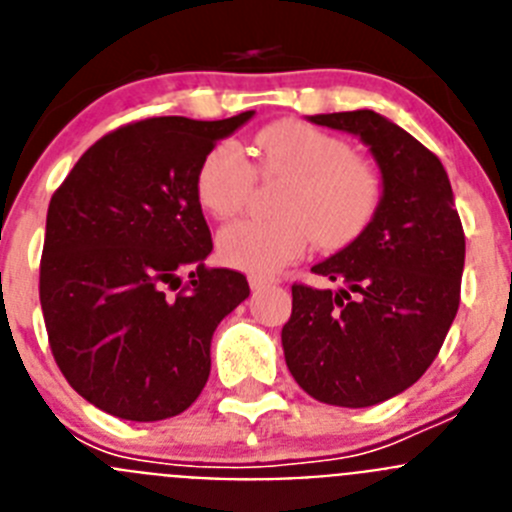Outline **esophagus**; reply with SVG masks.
I'll use <instances>...</instances> for the list:
<instances>
[{
    "label": "esophagus",
    "instance_id": "34e87169",
    "mask_svg": "<svg viewBox=\"0 0 512 512\" xmlns=\"http://www.w3.org/2000/svg\"><path fill=\"white\" fill-rule=\"evenodd\" d=\"M248 284H251V289H264V287H269V284H274V279L256 277V274H251V277H248Z\"/></svg>",
    "mask_w": 512,
    "mask_h": 512
}]
</instances>
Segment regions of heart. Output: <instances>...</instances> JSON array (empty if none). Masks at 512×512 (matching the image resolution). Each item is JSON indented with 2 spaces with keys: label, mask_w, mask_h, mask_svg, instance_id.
Instances as JSON below:
<instances>
[{
  "label": "heart",
  "mask_w": 512,
  "mask_h": 512,
  "mask_svg": "<svg viewBox=\"0 0 512 512\" xmlns=\"http://www.w3.org/2000/svg\"><path fill=\"white\" fill-rule=\"evenodd\" d=\"M264 174L289 176L277 220L243 217L217 233V253L233 269L274 274L310 248L338 251L366 233L382 205V176L356 158L346 140L307 122L284 120L253 140ZM256 171L241 146L223 140L202 158L194 192L210 215L230 217L241 210Z\"/></svg>",
  "instance_id": "b5f03b06"
}]
</instances>
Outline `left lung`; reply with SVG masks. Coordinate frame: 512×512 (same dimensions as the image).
<instances>
[{
    "instance_id": "left-lung-1",
    "label": "left lung",
    "mask_w": 512,
    "mask_h": 512,
    "mask_svg": "<svg viewBox=\"0 0 512 512\" xmlns=\"http://www.w3.org/2000/svg\"><path fill=\"white\" fill-rule=\"evenodd\" d=\"M369 146L382 205L361 238L312 266L341 287H292L289 372L310 397L369 408L413 387L459 310L464 230L436 153L374 110L307 117Z\"/></svg>"
}]
</instances>
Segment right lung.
Returning <instances> with one entry per match:
<instances>
[{
  "label": "right lung",
  "mask_w": 512,
  "mask_h": 512,
  "mask_svg": "<svg viewBox=\"0 0 512 512\" xmlns=\"http://www.w3.org/2000/svg\"><path fill=\"white\" fill-rule=\"evenodd\" d=\"M251 117L130 122L99 138L51 197L40 307L58 369L94 408L153 423L200 397L212 333L251 289L238 271L205 266L212 238L194 179Z\"/></svg>",
  "instance_id": "obj_1"
}]
</instances>
